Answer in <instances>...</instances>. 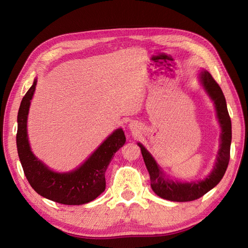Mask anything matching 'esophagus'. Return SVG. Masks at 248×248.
<instances>
[{
  "label": "esophagus",
  "mask_w": 248,
  "mask_h": 248,
  "mask_svg": "<svg viewBox=\"0 0 248 248\" xmlns=\"http://www.w3.org/2000/svg\"><path fill=\"white\" fill-rule=\"evenodd\" d=\"M130 128H131V129H134V128H136V125L131 124V125H130Z\"/></svg>",
  "instance_id": "esophagus-1"
}]
</instances>
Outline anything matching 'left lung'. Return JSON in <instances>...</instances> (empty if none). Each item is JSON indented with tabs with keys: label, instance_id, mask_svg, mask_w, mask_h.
Wrapping results in <instances>:
<instances>
[{
	"label": "left lung",
	"instance_id": "left-lung-1",
	"mask_svg": "<svg viewBox=\"0 0 248 248\" xmlns=\"http://www.w3.org/2000/svg\"><path fill=\"white\" fill-rule=\"evenodd\" d=\"M200 79L205 91L208 93L215 104V109L218 122L221 127L220 148L213 170L206 179L190 183L174 181L164 175L162 169L147 149L139 142L142 158L151 180V187L157 196L172 202H189L198 200L220 182L227 170L230 161V150L232 141V123L227 108V102L220 87L208 71L202 70L200 73Z\"/></svg>",
	"mask_w": 248,
	"mask_h": 248
}]
</instances>
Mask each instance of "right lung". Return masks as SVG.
I'll return each mask as SVG.
<instances>
[{"instance_id": "add662e5", "label": "right lung", "mask_w": 248, "mask_h": 248, "mask_svg": "<svg viewBox=\"0 0 248 248\" xmlns=\"http://www.w3.org/2000/svg\"><path fill=\"white\" fill-rule=\"evenodd\" d=\"M37 79L21 100L17 115L16 146L24 172L32 188L41 197L63 205H82L106 190V170L114 154L126 141L122 128L112 132L79 168L56 172L31 151L27 133L28 114Z\"/></svg>"}]
</instances>
